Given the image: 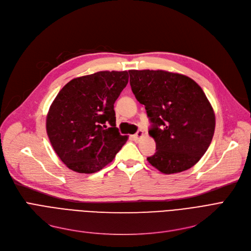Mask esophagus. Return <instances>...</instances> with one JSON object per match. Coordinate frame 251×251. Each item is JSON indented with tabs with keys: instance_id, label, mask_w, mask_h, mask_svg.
<instances>
[{
	"instance_id": "esophagus-1",
	"label": "esophagus",
	"mask_w": 251,
	"mask_h": 251,
	"mask_svg": "<svg viewBox=\"0 0 251 251\" xmlns=\"http://www.w3.org/2000/svg\"><path fill=\"white\" fill-rule=\"evenodd\" d=\"M142 136H143V131H142V130H138L137 132H136L132 137H133L134 140H138V139L141 138Z\"/></svg>"
}]
</instances>
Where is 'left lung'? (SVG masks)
Instances as JSON below:
<instances>
[{"mask_svg":"<svg viewBox=\"0 0 251 251\" xmlns=\"http://www.w3.org/2000/svg\"><path fill=\"white\" fill-rule=\"evenodd\" d=\"M130 85L144 104L155 141L149 163L164 174L193 167L212 142L216 118L201 87L191 78L163 70H129Z\"/></svg>","mask_w":251,"mask_h":251,"instance_id":"8db88e82","label":"left lung"}]
</instances>
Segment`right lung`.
Segmentation results:
<instances>
[{"label":"right lung","mask_w":251,"mask_h":251,"mask_svg":"<svg viewBox=\"0 0 251 251\" xmlns=\"http://www.w3.org/2000/svg\"><path fill=\"white\" fill-rule=\"evenodd\" d=\"M127 71H100L72 79L47 117L51 147L69 169L91 174L111 163L127 141L116 127L114 103L128 83Z\"/></svg>","instance_id":"add662e5"}]
</instances>
